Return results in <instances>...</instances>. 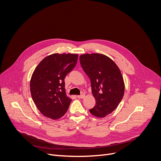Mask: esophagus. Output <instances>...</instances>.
Segmentation results:
<instances>
[{
    "instance_id": "1",
    "label": "esophagus",
    "mask_w": 161,
    "mask_h": 161,
    "mask_svg": "<svg viewBox=\"0 0 161 161\" xmlns=\"http://www.w3.org/2000/svg\"><path fill=\"white\" fill-rule=\"evenodd\" d=\"M85 95L84 94H82L80 95V96H77V97L79 98V99H83V98L85 97Z\"/></svg>"
}]
</instances>
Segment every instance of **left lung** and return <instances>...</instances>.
Here are the masks:
<instances>
[{
    "label": "left lung",
    "mask_w": 161,
    "mask_h": 161,
    "mask_svg": "<svg viewBox=\"0 0 161 161\" xmlns=\"http://www.w3.org/2000/svg\"><path fill=\"white\" fill-rule=\"evenodd\" d=\"M80 61L90 80L96 101L89 111L95 117H104L117 108L123 98L125 85L121 72L117 64L103 54H83Z\"/></svg>",
    "instance_id": "obj_1"
}]
</instances>
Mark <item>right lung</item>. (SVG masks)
I'll use <instances>...</instances> for the list:
<instances>
[{"mask_svg":"<svg viewBox=\"0 0 161 161\" xmlns=\"http://www.w3.org/2000/svg\"><path fill=\"white\" fill-rule=\"evenodd\" d=\"M78 54L54 53L42 59L32 75V98L45 117L56 120L64 116L72 101L67 96L64 79L75 68Z\"/></svg>","mask_w":161,"mask_h":161,"instance_id":"obj_1","label":"right lung"}]
</instances>
